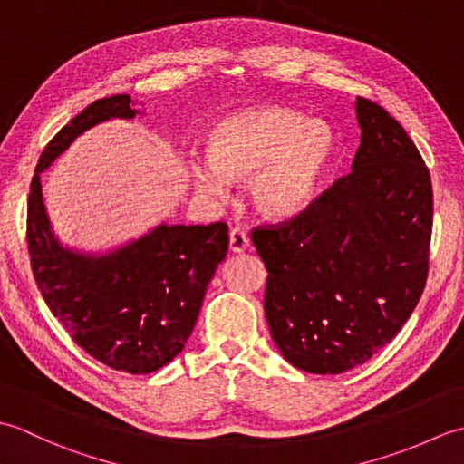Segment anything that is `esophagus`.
Returning <instances> with one entry per match:
<instances>
[{
    "instance_id": "obj_1",
    "label": "esophagus",
    "mask_w": 464,
    "mask_h": 464,
    "mask_svg": "<svg viewBox=\"0 0 464 464\" xmlns=\"http://www.w3.org/2000/svg\"><path fill=\"white\" fill-rule=\"evenodd\" d=\"M229 249L233 253H243V251L249 249L247 233L239 229V227H235V229H231V233H229Z\"/></svg>"
}]
</instances>
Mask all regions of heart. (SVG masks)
<instances>
[{"label": "heart", "instance_id": "1", "mask_svg": "<svg viewBox=\"0 0 464 464\" xmlns=\"http://www.w3.org/2000/svg\"><path fill=\"white\" fill-rule=\"evenodd\" d=\"M205 143L207 157L187 160L193 189L225 201L231 181L247 179L253 209L269 221H289L307 209L337 151L327 123L283 105L227 115L211 125Z\"/></svg>", "mask_w": 464, "mask_h": 464}]
</instances>
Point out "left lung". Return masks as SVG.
I'll use <instances>...</instances> for the list:
<instances>
[{
	"mask_svg": "<svg viewBox=\"0 0 464 464\" xmlns=\"http://www.w3.org/2000/svg\"><path fill=\"white\" fill-rule=\"evenodd\" d=\"M351 173L285 227L251 233L267 267L265 317L285 361L339 374L369 361L425 289L432 187L397 120L357 97Z\"/></svg>",
	"mask_w": 464,
	"mask_h": 464,
	"instance_id": "1",
	"label": "left lung"
}]
</instances>
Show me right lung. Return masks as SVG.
<instances>
[{"instance_id":"add662e5","label":"right lung","mask_w":464,"mask_h":464,"mask_svg":"<svg viewBox=\"0 0 464 464\" xmlns=\"http://www.w3.org/2000/svg\"><path fill=\"white\" fill-rule=\"evenodd\" d=\"M143 113L130 95L97 100L75 115L39 157L27 201V245L47 307L80 347L107 367L150 374L185 347L207 285L227 255L225 223H160L105 251L62 243L44 203L42 173L77 137Z\"/></svg>"}]
</instances>
